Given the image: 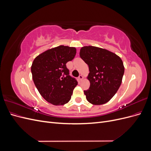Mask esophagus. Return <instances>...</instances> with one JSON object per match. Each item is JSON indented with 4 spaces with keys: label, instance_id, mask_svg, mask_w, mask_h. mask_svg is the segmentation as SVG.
Returning <instances> with one entry per match:
<instances>
[{
    "label": "esophagus",
    "instance_id": "1",
    "mask_svg": "<svg viewBox=\"0 0 151 151\" xmlns=\"http://www.w3.org/2000/svg\"><path fill=\"white\" fill-rule=\"evenodd\" d=\"M83 78H84L83 76H82V75H80V76H79V77H78V79H79V81H82V80L83 79Z\"/></svg>",
    "mask_w": 151,
    "mask_h": 151
}]
</instances>
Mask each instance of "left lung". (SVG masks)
<instances>
[{
	"label": "left lung",
	"instance_id": "1",
	"mask_svg": "<svg viewBox=\"0 0 151 151\" xmlns=\"http://www.w3.org/2000/svg\"><path fill=\"white\" fill-rule=\"evenodd\" d=\"M80 57L89 66V89L84 91L88 101L94 105L108 102L122 83L124 66L115 53L103 48L88 46L81 48Z\"/></svg>",
	"mask_w": 151,
	"mask_h": 151
}]
</instances>
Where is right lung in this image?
Returning a JSON list of instances; mask_svg holds the SVG:
<instances>
[{"label":"right lung","instance_id":"right-lung-1","mask_svg":"<svg viewBox=\"0 0 151 151\" xmlns=\"http://www.w3.org/2000/svg\"><path fill=\"white\" fill-rule=\"evenodd\" d=\"M76 54L74 47L60 45L36 57L31 65L34 83L42 96L53 105L70 101L77 81L69 75L66 66Z\"/></svg>","mask_w":151,"mask_h":151}]
</instances>
